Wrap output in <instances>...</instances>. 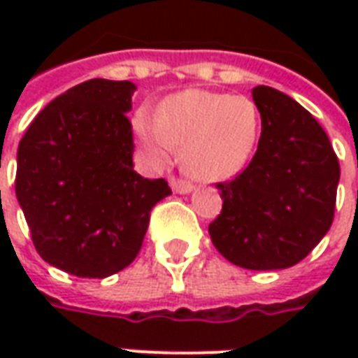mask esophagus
Returning a JSON list of instances; mask_svg holds the SVG:
<instances>
[{"mask_svg":"<svg viewBox=\"0 0 358 358\" xmlns=\"http://www.w3.org/2000/svg\"><path fill=\"white\" fill-rule=\"evenodd\" d=\"M171 187L172 192H176V194H192L194 192V184L180 178H171Z\"/></svg>","mask_w":358,"mask_h":358,"instance_id":"esophagus-1","label":"esophagus"}]
</instances>
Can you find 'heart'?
Instances as JSON below:
<instances>
[{
  "instance_id": "b5f03b06",
  "label": "heart",
  "mask_w": 358,
  "mask_h": 358,
  "mask_svg": "<svg viewBox=\"0 0 358 358\" xmlns=\"http://www.w3.org/2000/svg\"><path fill=\"white\" fill-rule=\"evenodd\" d=\"M261 115L253 99L207 90H184L136 117L141 148L157 161L182 149V166L199 182H222L243 171L255 151Z\"/></svg>"
}]
</instances>
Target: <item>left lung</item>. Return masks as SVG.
<instances>
[{"label": "left lung", "mask_w": 358, "mask_h": 358, "mask_svg": "<svg viewBox=\"0 0 358 358\" xmlns=\"http://www.w3.org/2000/svg\"><path fill=\"white\" fill-rule=\"evenodd\" d=\"M251 94L261 113L257 153L240 176L217 184L224 203L209 234L241 268H289L330 230L339 163L322 126L295 99L268 86Z\"/></svg>", "instance_id": "left-lung-1"}]
</instances>
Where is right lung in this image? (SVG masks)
<instances>
[{
  "label": "right lung",
  "instance_id": "right-lung-1",
  "mask_svg": "<svg viewBox=\"0 0 358 358\" xmlns=\"http://www.w3.org/2000/svg\"><path fill=\"white\" fill-rule=\"evenodd\" d=\"M136 84L92 78L48 103L17 151L15 192L36 251L78 278H107L138 257L166 180L134 171Z\"/></svg>",
  "mask_w": 358,
  "mask_h": 358
}]
</instances>
